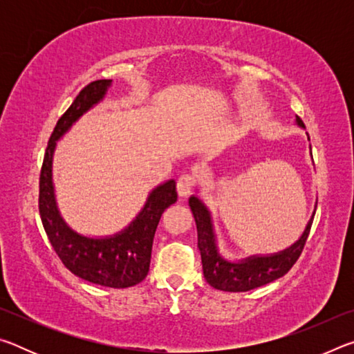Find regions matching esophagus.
<instances>
[{
    "label": "esophagus",
    "instance_id": "1",
    "mask_svg": "<svg viewBox=\"0 0 354 354\" xmlns=\"http://www.w3.org/2000/svg\"><path fill=\"white\" fill-rule=\"evenodd\" d=\"M176 189H178V195L181 196V198L189 196L192 194V189H194V176L183 175L181 178L178 179Z\"/></svg>",
    "mask_w": 354,
    "mask_h": 354
}]
</instances>
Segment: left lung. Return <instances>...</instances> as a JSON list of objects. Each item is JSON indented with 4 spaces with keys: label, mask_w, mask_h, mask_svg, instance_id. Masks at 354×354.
<instances>
[{
    "label": "left lung",
    "mask_w": 354,
    "mask_h": 354,
    "mask_svg": "<svg viewBox=\"0 0 354 354\" xmlns=\"http://www.w3.org/2000/svg\"><path fill=\"white\" fill-rule=\"evenodd\" d=\"M295 122L299 128H304V123L298 115ZM310 156H313V153H310ZM189 206L192 209V214H194L196 231H198V248L201 253L203 273H205L206 281L214 289L225 292H247L284 277L301 254L315 215L314 211L313 217L304 227L301 237L290 245L289 248L267 256H248L245 259L234 262L225 259L220 254L211 211H209L205 203L198 196L192 195L189 198Z\"/></svg>",
    "instance_id": "1"
}]
</instances>
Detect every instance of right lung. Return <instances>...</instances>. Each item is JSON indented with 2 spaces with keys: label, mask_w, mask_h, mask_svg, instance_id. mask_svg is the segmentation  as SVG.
<instances>
[{
  "label": "right lung",
  "mask_w": 354,
  "mask_h": 354,
  "mask_svg": "<svg viewBox=\"0 0 354 354\" xmlns=\"http://www.w3.org/2000/svg\"><path fill=\"white\" fill-rule=\"evenodd\" d=\"M111 86L112 80L91 82L59 118L41 164L39 211L53 248L71 273L88 283L124 289L142 283L148 274L153 239L160 215L178 200L175 179L154 187L137 217L124 230L106 237L82 236L65 223L57 209L53 184V154L57 140L106 97Z\"/></svg>",
  "instance_id": "right-lung-1"
}]
</instances>
